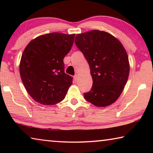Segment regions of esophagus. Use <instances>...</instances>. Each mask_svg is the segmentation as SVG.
<instances>
[{
	"mask_svg": "<svg viewBox=\"0 0 153 153\" xmlns=\"http://www.w3.org/2000/svg\"><path fill=\"white\" fill-rule=\"evenodd\" d=\"M74 80H75V82H77V79H78V76H77V75H76V76H74Z\"/></svg>",
	"mask_w": 153,
	"mask_h": 153,
	"instance_id": "34e87169",
	"label": "esophagus"
}]
</instances>
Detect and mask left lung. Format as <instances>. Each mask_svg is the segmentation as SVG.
Wrapping results in <instances>:
<instances>
[{"instance_id":"left-lung-1","label":"left lung","mask_w":153,"mask_h":153,"mask_svg":"<svg viewBox=\"0 0 153 153\" xmlns=\"http://www.w3.org/2000/svg\"><path fill=\"white\" fill-rule=\"evenodd\" d=\"M75 43L86 57L93 83L84 93L87 101L106 107L120 97L128 81V56L120 41L110 33L99 30L77 34Z\"/></svg>"}]
</instances>
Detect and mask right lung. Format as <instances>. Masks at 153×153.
Returning a JSON list of instances; mask_svg holds the SVG:
<instances>
[{
  "label": "right lung",
  "instance_id": "add662e5",
  "mask_svg": "<svg viewBox=\"0 0 153 153\" xmlns=\"http://www.w3.org/2000/svg\"><path fill=\"white\" fill-rule=\"evenodd\" d=\"M75 34L51 33L31 41L22 54L21 78L33 100L45 105L63 100L73 77L65 73L63 59L70 51Z\"/></svg>",
  "mask_w": 153,
  "mask_h": 153
}]
</instances>
